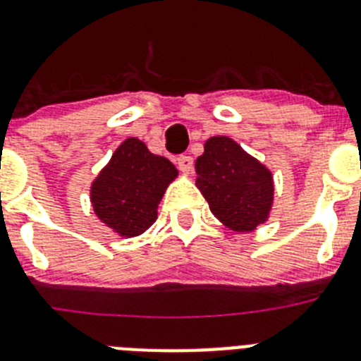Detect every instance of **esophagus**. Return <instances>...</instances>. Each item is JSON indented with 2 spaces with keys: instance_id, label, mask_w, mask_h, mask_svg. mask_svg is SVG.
<instances>
[{
  "instance_id": "1",
  "label": "esophagus",
  "mask_w": 361,
  "mask_h": 361,
  "mask_svg": "<svg viewBox=\"0 0 361 361\" xmlns=\"http://www.w3.org/2000/svg\"><path fill=\"white\" fill-rule=\"evenodd\" d=\"M177 166L183 173H191V171H193V159H191L190 155H180V157L177 159Z\"/></svg>"
}]
</instances>
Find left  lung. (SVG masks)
<instances>
[{"label": "left lung", "mask_w": 361, "mask_h": 361, "mask_svg": "<svg viewBox=\"0 0 361 361\" xmlns=\"http://www.w3.org/2000/svg\"><path fill=\"white\" fill-rule=\"evenodd\" d=\"M197 188L213 215L233 231H253L273 204V177L266 166L229 137H212L195 162Z\"/></svg>", "instance_id": "left-lung-1"}]
</instances>
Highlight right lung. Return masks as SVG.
<instances>
[{"label": "right lung", "mask_w": 361, "mask_h": 361, "mask_svg": "<svg viewBox=\"0 0 361 361\" xmlns=\"http://www.w3.org/2000/svg\"><path fill=\"white\" fill-rule=\"evenodd\" d=\"M175 177L177 168L168 159L130 137L92 184L95 215L121 237H137L155 222L157 204Z\"/></svg>", "instance_id": "obj_1"}]
</instances>
